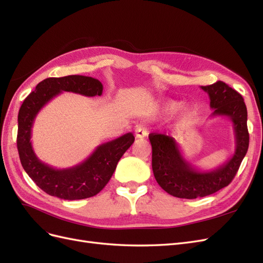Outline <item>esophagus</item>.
Masks as SVG:
<instances>
[{
  "instance_id": "1",
  "label": "esophagus",
  "mask_w": 263,
  "mask_h": 263,
  "mask_svg": "<svg viewBox=\"0 0 263 263\" xmlns=\"http://www.w3.org/2000/svg\"><path fill=\"white\" fill-rule=\"evenodd\" d=\"M135 135H136L137 138H144L148 135V130L144 126H136V128H135Z\"/></svg>"
}]
</instances>
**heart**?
Instances as JSON below:
<instances>
[{
    "mask_svg": "<svg viewBox=\"0 0 263 263\" xmlns=\"http://www.w3.org/2000/svg\"><path fill=\"white\" fill-rule=\"evenodd\" d=\"M170 107H171V109L177 108V104L176 103H173V104L170 105ZM193 115H194V112L192 109H191L190 107H184L181 112V119L182 121H187V119H190Z\"/></svg>",
    "mask_w": 263,
    "mask_h": 263,
    "instance_id": "obj_1",
    "label": "heart"
}]
</instances>
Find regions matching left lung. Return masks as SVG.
I'll return each mask as SVG.
<instances>
[{"mask_svg":"<svg viewBox=\"0 0 263 263\" xmlns=\"http://www.w3.org/2000/svg\"><path fill=\"white\" fill-rule=\"evenodd\" d=\"M209 94L212 116H225L233 122L235 153L228 160L211 171H200L182 156L176 139L164 134H150L154 176L166 193L180 198L211 195L227 186L235 178L249 147L247 107L241 95L225 82L201 86Z\"/></svg>","mask_w":263,"mask_h":263,"instance_id":"8db88e82","label":"left lung"}]
</instances>
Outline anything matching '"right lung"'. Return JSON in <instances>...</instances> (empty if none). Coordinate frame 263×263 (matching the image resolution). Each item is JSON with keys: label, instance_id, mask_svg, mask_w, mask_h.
Here are the masks:
<instances>
[{"label": "right lung", "instance_id": "obj_1", "mask_svg": "<svg viewBox=\"0 0 263 263\" xmlns=\"http://www.w3.org/2000/svg\"><path fill=\"white\" fill-rule=\"evenodd\" d=\"M62 91L100 97L103 84L98 79L84 76L48 78L38 83L35 91L24 100L18 112V155L24 170L44 192L63 200H83L97 195L107 184L119 159L133 145L135 137L127 133L102 144L83 162L72 168L55 169L42 162L31 146V127L39 110Z\"/></svg>", "mask_w": 263, "mask_h": 263}]
</instances>
